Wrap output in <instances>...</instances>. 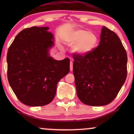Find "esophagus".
<instances>
[{"label": "esophagus", "instance_id": "obj_1", "mask_svg": "<svg viewBox=\"0 0 134 134\" xmlns=\"http://www.w3.org/2000/svg\"><path fill=\"white\" fill-rule=\"evenodd\" d=\"M70 71H72V70H73V62H72V61L70 62Z\"/></svg>", "mask_w": 134, "mask_h": 134}]
</instances>
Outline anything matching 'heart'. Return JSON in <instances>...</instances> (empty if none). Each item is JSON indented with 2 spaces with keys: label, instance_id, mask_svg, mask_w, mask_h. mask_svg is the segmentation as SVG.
<instances>
[{
  "label": "heart",
  "instance_id": "heart-1",
  "mask_svg": "<svg viewBox=\"0 0 134 134\" xmlns=\"http://www.w3.org/2000/svg\"><path fill=\"white\" fill-rule=\"evenodd\" d=\"M67 44L72 47V52L79 56L88 55L96 48L99 42L98 35L94 32L78 29L69 34Z\"/></svg>",
  "mask_w": 134,
  "mask_h": 134
}]
</instances>
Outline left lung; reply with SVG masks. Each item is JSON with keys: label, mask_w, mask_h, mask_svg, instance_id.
<instances>
[{"label": "left lung", "mask_w": 134, "mask_h": 134, "mask_svg": "<svg viewBox=\"0 0 134 134\" xmlns=\"http://www.w3.org/2000/svg\"><path fill=\"white\" fill-rule=\"evenodd\" d=\"M77 94L90 106L108 104L117 96L127 75V55L115 32L103 26L99 45L84 56L73 55Z\"/></svg>", "instance_id": "8db88e82"}]
</instances>
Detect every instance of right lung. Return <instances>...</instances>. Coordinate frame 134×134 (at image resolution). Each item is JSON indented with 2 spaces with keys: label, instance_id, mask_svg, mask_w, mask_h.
<instances>
[{
  "label": "right lung",
  "instance_id": "right-lung-1",
  "mask_svg": "<svg viewBox=\"0 0 134 134\" xmlns=\"http://www.w3.org/2000/svg\"><path fill=\"white\" fill-rule=\"evenodd\" d=\"M48 27L33 26L18 34L8 49L7 78L19 100L30 107L53 100L58 81L68 74L70 60H56L49 54L54 45Z\"/></svg>",
  "mask_w": 134,
  "mask_h": 134
}]
</instances>
